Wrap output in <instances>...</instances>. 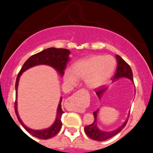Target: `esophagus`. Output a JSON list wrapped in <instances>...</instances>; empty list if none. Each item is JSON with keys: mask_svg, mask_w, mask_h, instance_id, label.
<instances>
[{"mask_svg": "<svg viewBox=\"0 0 153 153\" xmlns=\"http://www.w3.org/2000/svg\"><path fill=\"white\" fill-rule=\"evenodd\" d=\"M78 95H79L78 93H75V94H73V96H71V97H70L69 99H67L65 102H68V103H73V101H74V100L75 99H77V97H78ZM73 108H74L75 110H79V109H80V107H79L78 106V104H77V103H76V104H75L74 106H73Z\"/></svg>", "mask_w": 153, "mask_h": 153, "instance_id": "1", "label": "esophagus"}]
</instances>
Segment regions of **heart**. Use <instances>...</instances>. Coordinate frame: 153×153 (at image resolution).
I'll return each mask as SVG.
<instances>
[{
    "mask_svg": "<svg viewBox=\"0 0 153 153\" xmlns=\"http://www.w3.org/2000/svg\"><path fill=\"white\" fill-rule=\"evenodd\" d=\"M116 60L110 55H95L77 61L71 71H66L64 80L69 85H75L78 79H85L91 88L102 86L108 81L115 69Z\"/></svg>",
    "mask_w": 153,
    "mask_h": 153,
    "instance_id": "heart-1",
    "label": "heart"
}]
</instances>
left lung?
I'll return each mask as SVG.
<instances>
[{
    "instance_id": "left-lung-1",
    "label": "left lung",
    "mask_w": 153,
    "mask_h": 153,
    "mask_svg": "<svg viewBox=\"0 0 153 153\" xmlns=\"http://www.w3.org/2000/svg\"><path fill=\"white\" fill-rule=\"evenodd\" d=\"M116 57H117V62L118 63H117L116 73L113 77L114 81L121 78H127L130 79L131 81L133 82V74L130 66H129V65H128L127 63L120 57V56L118 55V54L116 56ZM106 88H107L106 87H99V88L96 89V94L99 99H101V96H102V94L104 93V91L106 90ZM98 113H99V109L95 111L94 112V122L91 124H90V125H88L84 128L85 134H86L91 139L96 140V141H104V140H108V139L112 137H114V135L118 134L119 132H120V131L122 130L123 128H124V127H125L126 124H127V123L128 119L124 122V124H123L120 127L115 129V130L111 131H101L97 127Z\"/></svg>"
}]
</instances>
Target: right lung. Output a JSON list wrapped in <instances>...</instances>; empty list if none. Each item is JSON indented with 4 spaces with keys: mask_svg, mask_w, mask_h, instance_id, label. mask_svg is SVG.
I'll use <instances>...</instances> for the list:
<instances>
[{
    "mask_svg": "<svg viewBox=\"0 0 153 153\" xmlns=\"http://www.w3.org/2000/svg\"><path fill=\"white\" fill-rule=\"evenodd\" d=\"M71 53L69 50L67 49H57L54 48V47H50V48L46 49V50L42 51L32 55L29 57L27 60L24 62L23 65L22 69L19 73L16 78V99L17 98V89H18L19 80L20 78V76L22 75L23 72H24L29 68L34 67L38 65H47L52 68H54L61 75H64V71L66 68V65L69 60V54ZM61 102H62V99L59 101V103L58 108H57V118L55 119V122L50 128L43 130H34L30 128L27 127L26 125H24V123L21 120L19 117L18 111H17V101L16 100L15 101V112L16 114L17 118H18L19 122L24 127L29 134L42 140H47L55 136L62 127V122H61V117H62V114L64 113L62 109L61 106Z\"/></svg>",
    "mask_w": 153,
    "mask_h": 153,
    "instance_id": "1",
    "label": "right lung"
}]
</instances>
